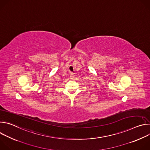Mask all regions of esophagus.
I'll return each instance as SVG.
<instances>
[{
  "label": "esophagus",
  "instance_id": "34e87169",
  "mask_svg": "<svg viewBox=\"0 0 150 150\" xmlns=\"http://www.w3.org/2000/svg\"><path fill=\"white\" fill-rule=\"evenodd\" d=\"M70 78H71V79H73L74 78H75V75H74V74H71V76H70Z\"/></svg>",
  "mask_w": 150,
  "mask_h": 150
}]
</instances>
